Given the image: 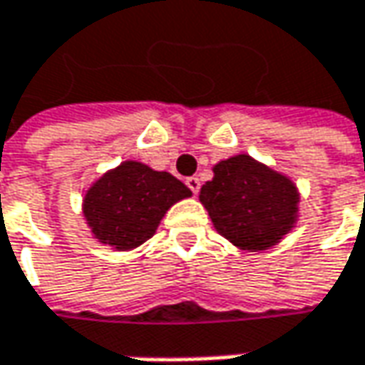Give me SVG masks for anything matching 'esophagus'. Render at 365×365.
<instances>
[{"label":"esophagus","mask_w":365,"mask_h":365,"mask_svg":"<svg viewBox=\"0 0 365 365\" xmlns=\"http://www.w3.org/2000/svg\"><path fill=\"white\" fill-rule=\"evenodd\" d=\"M185 182H187V187H189L192 192H199V189H201V180H199L197 176H189Z\"/></svg>","instance_id":"1"}]
</instances>
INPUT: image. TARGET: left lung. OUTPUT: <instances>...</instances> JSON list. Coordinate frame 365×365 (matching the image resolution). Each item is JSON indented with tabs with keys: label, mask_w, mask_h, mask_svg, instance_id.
Here are the masks:
<instances>
[{
	"label": "left lung",
	"mask_w": 365,
	"mask_h": 365,
	"mask_svg": "<svg viewBox=\"0 0 365 365\" xmlns=\"http://www.w3.org/2000/svg\"><path fill=\"white\" fill-rule=\"evenodd\" d=\"M199 201L213 228L246 252L277 246L300 220V191L287 174L248 154L230 155L213 168Z\"/></svg>",
	"instance_id": "1"
}]
</instances>
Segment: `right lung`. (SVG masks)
I'll return each mask as SVG.
<instances>
[{
  "instance_id": "1",
  "label": "right lung",
  "mask_w": 365,
  "mask_h": 365,
  "mask_svg": "<svg viewBox=\"0 0 365 365\" xmlns=\"http://www.w3.org/2000/svg\"><path fill=\"white\" fill-rule=\"evenodd\" d=\"M191 195L170 173L125 160L86 189L82 215L96 242L127 252L150 240L174 203Z\"/></svg>"
}]
</instances>
